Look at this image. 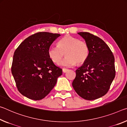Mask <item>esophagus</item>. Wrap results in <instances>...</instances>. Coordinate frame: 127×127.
<instances>
[{
  "label": "esophagus",
  "mask_w": 127,
  "mask_h": 127,
  "mask_svg": "<svg viewBox=\"0 0 127 127\" xmlns=\"http://www.w3.org/2000/svg\"><path fill=\"white\" fill-rule=\"evenodd\" d=\"M68 69H66V68H62V72H64V73H65V72H67L68 71Z\"/></svg>",
  "instance_id": "esophagus-1"
}]
</instances>
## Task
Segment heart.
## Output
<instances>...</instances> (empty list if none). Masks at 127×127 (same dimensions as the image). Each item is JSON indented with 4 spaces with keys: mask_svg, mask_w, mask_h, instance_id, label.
Returning <instances> with one entry per match:
<instances>
[{
    "mask_svg": "<svg viewBox=\"0 0 127 127\" xmlns=\"http://www.w3.org/2000/svg\"><path fill=\"white\" fill-rule=\"evenodd\" d=\"M66 56L59 63L61 66L70 67L78 64H82L88 59L89 49L88 44L78 38L66 35L59 41L57 46L51 45L48 54L54 63H58L64 55Z\"/></svg>",
    "mask_w": 127,
    "mask_h": 127,
    "instance_id": "b5f03b06",
    "label": "heart"
}]
</instances>
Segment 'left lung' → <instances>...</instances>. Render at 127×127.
<instances>
[{"label": "left lung", "mask_w": 127, "mask_h": 127, "mask_svg": "<svg viewBox=\"0 0 127 127\" xmlns=\"http://www.w3.org/2000/svg\"><path fill=\"white\" fill-rule=\"evenodd\" d=\"M78 34L89 49L88 59L76 70L72 85L83 98L93 100L107 93L115 76V59L109 46L98 37L87 32Z\"/></svg>", "instance_id": "8db88e82"}]
</instances>
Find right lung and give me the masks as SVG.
Here are the masks:
<instances>
[{"label": "right lung", "instance_id": "add662e5", "mask_svg": "<svg viewBox=\"0 0 127 127\" xmlns=\"http://www.w3.org/2000/svg\"><path fill=\"white\" fill-rule=\"evenodd\" d=\"M59 34L39 32L29 36L14 53L11 71L19 92L40 100L49 94L62 74L49 59L48 51Z\"/></svg>", "mask_w": 127, "mask_h": 127}]
</instances>
